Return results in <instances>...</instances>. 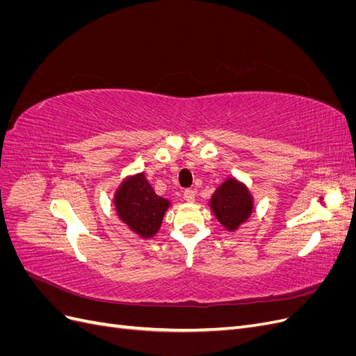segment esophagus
Returning <instances> with one entry per match:
<instances>
[{
  "label": "esophagus",
  "mask_w": 356,
  "mask_h": 356,
  "mask_svg": "<svg viewBox=\"0 0 356 356\" xmlns=\"http://www.w3.org/2000/svg\"><path fill=\"white\" fill-rule=\"evenodd\" d=\"M184 200L188 203H193L196 200V191L195 190H186L184 191Z\"/></svg>",
  "instance_id": "esophagus-1"
}]
</instances>
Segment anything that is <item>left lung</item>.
<instances>
[{
    "mask_svg": "<svg viewBox=\"0 0 356 356\" xmlns=\"http://www.w3.org/2000/svg\"><path fill=\"white\" fill-rule=\"evenodd\" d=\"M209 208L225 230L236 232L251 217L254 211L252 193L245 182L229 177L213 191Z\"/></svg>",
    "mask_w": 356,
    "mask_h": 356,
    "instance_id": "1",
    "label": "left lung"
}]
</instances>
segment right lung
<instances>
[{"label": "right lung", "instance_id": "add662e5", "mask_svg": "<svg viewBox=\"0 0 356 356\" xmlns=\"http://www.w3.org/2000/svg\"><path fill=\"white\" fill-rule=\"evenodd\" d=\"M117 217L143 239H152L160 230L170 200L156 195L144 172L126 177L114 193Z\"/></svg>", "mask_w": 356, "mask_h": 356}]
</instances>
